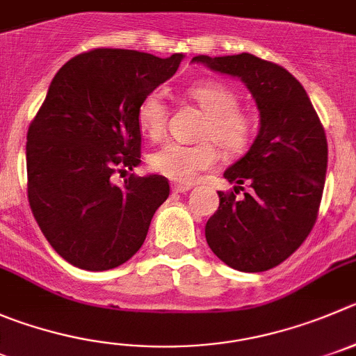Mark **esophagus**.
Wrapping results in <instances>:
<instances>
[{"instance_id": "esophagus-1", "label": "esophagus", "mask_w": 356, "mask_h": 356, "mask_svg": "<svg viewBox=\"0 0 356 356\" xmlns=\"http://www.w3.org/2000/svg\"><path fill=\"white\" fill-rule=\"evenodd\" d=\"M189 189H191V186H188V184H174V186H172V191H174V193H186V191H189Z\"/></svg>"}]
</instances>
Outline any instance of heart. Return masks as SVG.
I'll use <instances>...</instances> for the list:
<instances>
[{
  "label": "heart",
  "mask_w": 356,
  "mask_h": 356,
  "mask_svg": "<svg viewBox=\"0 0 356 356\" xmlns=\"http://www.w3.org/2000/svg\"><path fill=\"white\" fill-rule=\"evenodd\" d=\"M188 96L205 112L198 144L168 142L151 154V167L170 181L189 184L202 172L216 165L219 154L214 142L227 154H237L253 137V119L238 108V96L228 84L219 81L197 82ZM168 108L161 92L151 91L142 98L137 112L138 128L152 140H159L167 129ZM213 142L211 143L210 140Z\"/></svg>",
  "instance_id": "heart-1"
}]
</instances>
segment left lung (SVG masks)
<instances>
[{
    "instance_id": "obj_1",
    "label": "left lung",
    "mask_w": 356,
    "mask_h": 356,
    "mask_svg": "<svg viewBox=\"0 0 356 356\" xmlns=\"http://www.w3.org/2000/svg\"><path fill=\"white\" fill-rule=\"evenodd\" d=\"M193 61L241 79L260 111L253 145L225 172L237 186L218 191L219 207L205 225V238L228 267L268 270L291 257L316 223L328 159L323 124L283 66L248 52ZM242 184L250 189L237 199Z\"/></svg>"
}]
</instances>
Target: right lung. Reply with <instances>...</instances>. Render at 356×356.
<instances>
[{
    "label": "right lung",
    "mask_w": 356,
    "mask_h": 356,
    "mask_svg": "<svg viewBox=\"0 0 356 356\" xmlns=\"http://www.w3.org/2000/svg\"><path fill=\"white\" fill-rule=\"evenodd\" d=\"M182 58L92 49L52 79L28 129V200L42 234L68 264L108 270L144 244L156 209L170 195L168 179L131 174L115 186L111 177L140 163L138 105Z\"/></svg>",
    "instance_id": "add662e5"
}]
</instances>
